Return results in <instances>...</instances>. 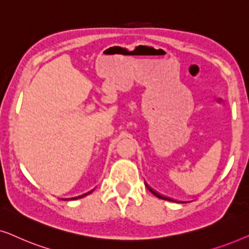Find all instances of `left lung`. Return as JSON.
<instances>
[{"label": "left lung", "instance_id": "1", "mask_svg": "<svg viewBox=\"0 0 249 249\" xmlns=\"http://www.w3.org/2000/svg\"><path fill=\"white\" fill-rule=\"evenodd\" d=\"M147 188H148L149 192H151V193L153 194V195L156 196V197H159V198H161V199H165V200H170V202H177V200H175V199H171V198H169V197H165V196H162V195H160V194H158V193H156V192H154V190H153V189L149 188L148 186H147Z\"/></svg>", "mask_w": 249, "mask_h": 249}]
</instances>
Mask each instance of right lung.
Masks as SVG:
<instances>
[{"label": "right lung", "instance_id": "right-lung-1", "mask_svg": "<svg viewBox=\"0 0 249 249\" xmlns=\"http://www.w3.org/2000/svg\"><path fill=\"white\" fill-rule=\"evenodd\" d=\"M91 192H88V193H86V194H84V195H81V196H78V197H72V198H70V199H78V198H81V197H84V196H87L88 194H90ZM69 199V198H68Z\"/></svg>", "mask_w": 249, "mask_h": 249}]
</instances>
